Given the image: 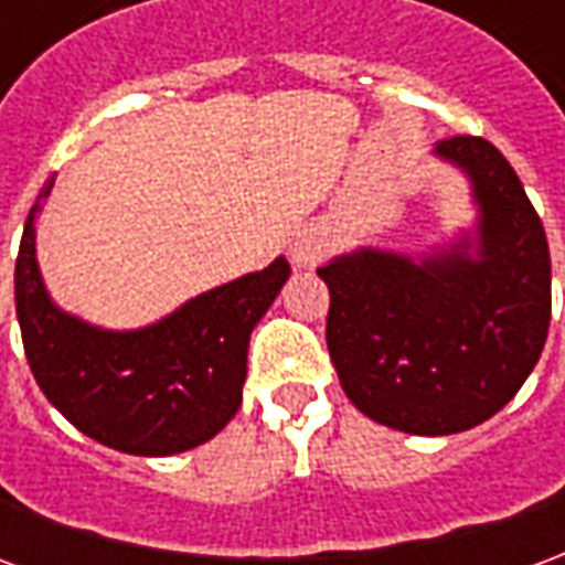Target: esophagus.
Returning <instances> with one entry per match:
<instances>
[{
  "instance_id": "1",
  "label": "esophagus",
  "mask_w": 565,
  "mask_h": 565,
  "mask_svg": "<svg viewBox=\"0 0 565 565\" xmlns=\"http://www.w3.org/2000/svg\"><path fill=\"white\" fill-rule=\"evenodd\" d=\"M327 254H330V238L320 230H302L290 245V259L299 269H315Z\"/></svg>"
}]
</instances>
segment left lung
I'll list each match as a JSON object with an SVG mask.
<instances>
[{"label":"left lung","instance_id":"left-lung-1","mask_svg":"<svg viewBox=\"0 0 565 565\" xmlns=\"http://www.w3.org/2000/svg\"><path fill=\"white\" fill-rule=\"evenodd\" d=\"M469 181L475 226L424 254L356 247L318 275L330 287L327 348L348 399L372 420L450 436L514 399L551 323L545 226L490 141H436Z\"/></svg>","mask_w":565,"mask_h":565}]
</instances>
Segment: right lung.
I'll list each match as a JSON object with an SVG mask.
<instances>
[{"label": "right lung", "instance_id": "right-lung-1", "mask_svg": "<svg viewBox=\"0 0 565 565\" xmlns=\"http://www.w3.org/2000/svg\"><path fill=\"white\" fill-rule=\"evenodd\" d=\"M51 186L32 205L14 266L23 348L47 403L120 454L172 457L205 445L242 405L250 332L281 294L290 263L271 259L139 330H105L63 311L44 287L35 217Z\"/></svg>", "mask_w": 565, "mask_h": 565}]
</instances>
